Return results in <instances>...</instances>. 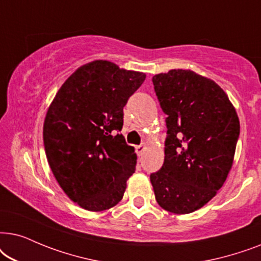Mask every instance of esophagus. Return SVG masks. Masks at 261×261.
<instances>
[{"label":"esophagus","instance_id":"obj_1","mask_svg":"<svg viewBox=\"0 0 261 261\" xmlns=\"http://www.w3.org/2000/svg\"><path fill=\"white\" fill-rule=\"evenodd\" d=\"M145 149H147V145H145V144L137 145V147H136V152H137V155H138V156L143 155V152L145 151Z\"/></svg>","mask_w":261,"mask_h":261}]
</instances>
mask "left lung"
<instances>
[{"mask_svg": "<svg viewBox=\"0 0 261 261\" xmlns=\"http://www.w3.org/2000/svg\"><path fill=\"white\" fill-rule=\"evenodd\" d=\"M167 116L165 161L150 174L159 205L185 215L203 207L223 186L240 134L238 113L216 82L189 69L152 77Z\"/></svg>", "mask_w": 261, "mask_h": 261, "instance_id": "1", "label": "left lung"}]
</instances>
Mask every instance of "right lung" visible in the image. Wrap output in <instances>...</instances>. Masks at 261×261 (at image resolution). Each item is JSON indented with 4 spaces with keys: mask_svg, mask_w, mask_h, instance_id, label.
<instances>
[{
    "mask_svg": "<svg viewBox=\"0 0 261 261\" xmlns=\"http://www.w3.org/2000/svg\"><path fill=\"white\" fill-rule=\"evenodd\" d=\"M145 80L110 61L83 64L65 80L43 126L47 162L69 199L88 211L121 200L137 155L121 134L123 109Z\"/></svg>",
    "mask_w": 261,
    "mask_h": 261,
    "instance_id": "add662e5",
    "label": "right lung"
}]
</instances>
